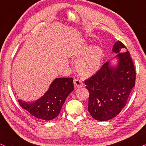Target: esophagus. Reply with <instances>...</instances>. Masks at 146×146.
Masks as SVG:
<instances>
[{"instance_id": "34e87169", "label": "esophagus", "mask_w": 146, "mask_h": 146, "mask_svg": "<svg viewBox=\"0 0 146 146\" xmlns=\"http://www.w3.org/2000/svg\"><path fill=\"white\" fill-rule=\"evenodd\" d=\"M74 87L76 88H78V87H82L83 85V83H82V80L79 79V78H75L74 80Z\"/></svg>"}]
</instances>
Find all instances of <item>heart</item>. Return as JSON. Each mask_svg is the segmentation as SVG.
Here are the masks:
<instances>
[{"mask_svg":"<svg viewBox=\"0 0 146 146\" xmlns=\"http://www.w3.org/2000/svg\"><path fill=\"white\" fill-rule=\"evenodd\" d=\"M74 56L78 58L76 63L78 72L82 76H89L98 70L103 57V52L99 46H93L90 48L85 44L75 51Z\"/></svg>","mask_w":146,"mask_h":146,"instance_id":"heart-1","label":"heart"}]
</instances>
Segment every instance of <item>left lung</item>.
<instances>
[{
  "mask_svg": "<svg viewBox=\"0 0 146 146\" xmlns=\"http://www.w3.org/2000/svg\"><path fill=\"white\" fill-rule=\"evenodd\" d=\"M113 52L117 64L112 66L107 61L95 74L85 80L90 92L88 111L99 121L112 119L126 105L132 89L135 87L136 72L126 46L120 41L115 43Z\"/></svg>",
  "mask_w": 146,
  "mask_h": 146,
  "instance_id": "obj_1",
  "label": "left lung"
}]
</instances>
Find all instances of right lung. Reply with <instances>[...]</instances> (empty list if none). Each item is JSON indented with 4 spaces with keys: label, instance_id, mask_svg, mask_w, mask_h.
<instances>
[{
    "label": "right lung",
    "instance_id": "obj_1",
    "mask_svg": "<svg viewBox=\"0 0 146 146\" xmlns=\"http://www.w3.org/2000/svg\"><path fill=\"white\" fill-rule=\"evenodd\" d=\"M74 90L72 78H56L48 90L35 102L18 100L22 109L33 116L43 120H51L57 117L68 96Z\"/></svg>",
    "mask_w": 146,
    "mask_h": 146
}]
</instances>
